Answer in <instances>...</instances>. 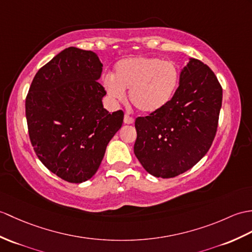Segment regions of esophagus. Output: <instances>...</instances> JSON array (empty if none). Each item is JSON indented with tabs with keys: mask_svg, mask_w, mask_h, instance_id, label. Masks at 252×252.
Instances as JSON below:
<instances>
[{
	"mask_svg": "<svg viewBox=\"0 0 252 252\" xmlns=\"http://www.w3.org/2000/svg\"><path fill=\"white\" fill-rule=\"evenodd\" d=\"M124 121H125V124H126V125H132L133 122H134V119L132 118L131 116L125 115V119H124Z\"/></svg>",
	"mask_w": 252,
	"mask_h": 252,
	"instance_id": "obj_1",
	"label": "esophagus"
}]
</instances>
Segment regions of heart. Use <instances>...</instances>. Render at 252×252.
<instances>
[{
	"instance_id": "1",
	"label": "heart",
	"mask_w": 252,
	"mask_h": 252,
	"mask_svg": "<svg viewBox=\"0 0 252 252\" xmlns=\"http://www.w3.org/2000/svg\"><path fill=\"white\" fill-rule=\"evenodd\" d=\"M179 69L173 61L156 57H132L116 64L115 76L103 79L108 96L115 102L128 98L139 113L154 114L167 105L179 83Z\"/></svg>"
}]
</instances>
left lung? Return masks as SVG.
I'll use <instances>...</instances> for the list:
<instances>
[{
    "label": "left lung",
    "mask_w": 252,
    "mask_h": 252,
    "mask_svg": "<svg viewBox=\"0 0 252 252\" xmlns=\"http://www.w3.org/2000/svg\"><path fill=\"white\" fill-rule=\"evenodd\" d=\"M221 104L222 87L215 73L190 59L167 105L135 120L134 154L140 164L161 178L176 177L194 166L214 142Z\"/></svg>",
    "instance_id": "8db88e82"
}]
</instances>
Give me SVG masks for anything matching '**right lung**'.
<instances>
[{
    "instance_id": "right-lung-1",
    "label": "right lung",
    "mask_w": 252,
    "mask_h": 252,
    "mask_svg": "<svg viewBox=\"0 0 252 252\" xmlns=\"http://www.w3.org/2000/svg\"><path fill=\"white\" fill-rule=\"evenodd\" d=\"M103 64L91 50L68 47L38 69L26 98L29 136L40 162L73 184L97 171L124 112L103 107Z\"/></svg>"
}]
</instances>
